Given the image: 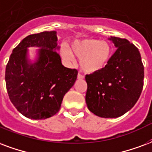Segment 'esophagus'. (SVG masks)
Segmentation results:
<instances>
[{
    "label": "esophagus",
    "mask_w": 152,
    "mask_h": 152,
    "mask_svg": "<svg viewBox=\"0 0 152 152\" xmlns=\"http://www.w3.org/2000/svg\"><path fill=\"white\" fill-rule=\"evenodd\" d=\"M77 78H78V79H80V80L84 79V76H82L81 74L78 73V75H77Z\"/></svg>",
    "instance_id": "34e87169"
}]
</instances>
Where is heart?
I'll list each match as a JSON object with an SVG mask.
<instances>
[{"label": "heart", "mask_w": 152, "mask_h": 152, "mask_svg": "<svg viewBox=\"0 0 152 152\" xmlns=\"http://www.w3.org/2000/svg\"><path fill=\"white\" fill-rule=\"evenodd\" d=\"M63 59L69 64L74 62V56L80 59V64L87 73H95L107 66L112 56V48L106 41L96 39L76 40L72 49L63 46L60 49Z\"/></svg>", "instance_id": "b5f03b06"}]
</instances>
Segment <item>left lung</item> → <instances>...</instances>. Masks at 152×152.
<instances>
[{"label":"left lung","mask_w":152,"mask_h":152,"mask_svg":"<svg viewBox=\"0 0 152 152\" xmlns=\"http://www.w3.org/2000/svg\"><path fill=\"white\" fill-rule=\"evenodd\" d=\"M116 51L104 69L86 75L88 109L105 118H118L139 100L143 87L144 67L139 50L127 39L109 38Z\"/></svg>","instance_id":"left-lung-1"}]
</instances>
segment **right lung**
<instances>
[{
	"label": "right lung",
	"instance_id": "add662e5",
	"mask_svg": "<svg viewBox=\"0 0 152 152\" xmlns=\"http://www.w3.org/2000/svg\"><path fill=\"white\" fill-rule=\"evenodd\" d=\"M56 31H44L22 39L10 57L5 83L10 99L28 118L46 119L59 112L62 101L77 78L76 69L62 64ZM29 47H39L34 61Z\"/></svg>",
	"mask_w": 152,
	"mask_h": 152
}]
</instances>
